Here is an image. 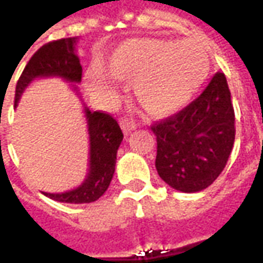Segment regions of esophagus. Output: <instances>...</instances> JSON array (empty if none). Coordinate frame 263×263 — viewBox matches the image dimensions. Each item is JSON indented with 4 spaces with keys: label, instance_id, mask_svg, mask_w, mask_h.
<instances>
[{
    "label": "esophagus",
    "instance_id": "34e87169",
    "mask_svg": "<svg viewBox=\"0 0 263 263\" xmlns=\"http://www.w3.org/2000/svg\"><path fill=\"white\" fill-rule=\"evenodd\" d=\"M120 125L121 129L124 131V134H129L131 131H134L135 128H137V124L134 122V121L128 120V118H124V120L120 121Z\"/></svg>",
    "mask_w": 263,
    "mask_h": 263
}]
</instances>
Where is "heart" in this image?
Returning a JSON list of instances; mask_svg holds the SVG:
<instances>
[{
	"label": "heart",
	"instance_id": "b5f03b06",
	"mask_svg": "<svg viewBox=\"0 0 263 263\" xmlns=\"http://www.w3.org/2000/svg\"><path fill=\"white\" fill-rule=\"evenodd\" d=\"M105 67L117 80L134 81L135 98L149 114L166 117L193 98L207 79L210 58L193 39H134L115 49ZM90 79L98 88L109 87L97 71Z\"/></svg>",
	"mask_w": 263,
	"mask_h": 263
}]
</instances>
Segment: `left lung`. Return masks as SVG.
<instances>
[{
	"label": "left lung",
	"mask_w": 263,
	"mask_h": 263,
	"mask_svg": "<svg viewBox=\"0 0 263 263\" xmlns=\"http://www.w3.org/2000/svg\"><path fill=\"white\" fill-rule=\"evenodd\" d=\"M235 114L224 73L186 108L151 126L158 142L155 166L183 193L207 189L224 171L235 139Z\"/></svg>",
	"instance_id": "1"
}]
</instances>
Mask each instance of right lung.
<instances>
[{"mask_svg": "<svg viewBox=\"0 0 263 263\" xmlns=\"http://www.w3.org/2000/svg\"><path fill=\"white\" fill-rule=\"evenodd\" d=\"M77 37H65L53 41L37 49L21 74L15 88V107L18 105L22 92L35 79L60 77L69 83H80L83 69L79 56L76 54ZM73 90L79 92L77 87ZM88 138H90V158L88 173L79 187L65 193H45L46 197L60 203L83 204L92 203L101 197L108 189L114 176L117 151L122 142V131L118 122L107 112L90 111L84 107Z\"/></svg>", "mask_w": 263, "mask_h": 263, "instance_id": "add662e5", "label": "right lung"}]
</instances>
